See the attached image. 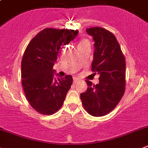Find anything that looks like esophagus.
<instances>
[{
    "label": "esophagus",
    "mask_w": 148,
    "mask_h": 148,
    "mask_svg": "<svg viewBox=\"0 0 148 148\" xmlns=\"http://www.w3.org/2000/svg\"><path fill=\"white\" fill-rule=\"evenodd\" d=\"M78 81H79V79L77 78H73V84H76L78 83Z\"/></svg>",
    "instance_id": "34e87169"
}]
</instances>
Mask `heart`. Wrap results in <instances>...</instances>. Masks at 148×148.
Segmentation results:
<instances>
[{
  "label": "heart",
  "mask_w": 148,
  "mask_h": 148,
  "mask_svg": "<svg viewBox=\"0 0 148 148\" xmlns=\"http://www.w3.org/2000/svg\"><path fill=\"white\" fill-rule=\"evenodd\" d=\"M86 45H90L89 41L88 40H86V39H81L79 41V42H78V47H84V46Z\"/></svg>",
  "instance_id": "1"
}]
</instances>
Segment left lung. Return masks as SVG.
I'll return each mask as SVG.
<instances>
[{
	"label": "left lung",
	"instance_id": "obj_1",
	"mask_svg": "<svg viewBox=\"0 0 148 148\" xmlns=\"http://www.w3.org/2000/svg\"><path fill=\"white\" fill-rule=\"evenodd\" d=\"M95 41L92 70L100 75L99 84L86 81L87 89L81 93L85 110L94 116L112 112L119 103L125 90V59L114 35L101 27L86 28Z\"/></svg>",
	"mask_w": 148,
	"mask_h": 148
}]
</instances>
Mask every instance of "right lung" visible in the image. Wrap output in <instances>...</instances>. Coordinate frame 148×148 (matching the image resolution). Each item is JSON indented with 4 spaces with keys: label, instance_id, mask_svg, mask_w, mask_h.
I'll return each mask as SVG.
<instances>
[{
    "label": "right lung",
    "instance_id": "1",
    "mask_svg": "<svg viewBox=\"0 0 148 148\" xmlns=\"http://www.w3.org/2000/svg\"><path fill=\"white\" fill-rule=\"evenodd\" d=\"M78 30L47 28L28 43L21 62L22 85L31 106L41 114L59 110L73 84L70 75L56 79L54 63L62 47L78 34Z\"/></svg>",
    "mask_w": 148,
    "mask_h": 148
}]
</instances>
